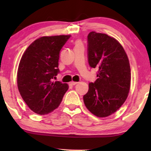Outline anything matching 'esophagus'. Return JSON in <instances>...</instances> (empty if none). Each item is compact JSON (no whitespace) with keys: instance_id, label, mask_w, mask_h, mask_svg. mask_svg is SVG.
<instances>
[{"instance_id":"obj_1","label":"esophagus","mask_w":151,"mask_h":151,"mask_svg":"<svg viewBox=\"0 0 151 151\" xmlns=\"http://www.w3.org/2000/svg\"><path fill=\"white\" fill-rule=\"evenodd\" d=\"M77 83L78 82H77V81H71L70 84H72V85H76V84H77Z\"/></svg>"}]
</instances>
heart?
Listing matches in <instances>:
<instances>
[{
    "mask_svg": "<svg viewBox=\"0 0 151 151\" xmlns=\"http://www.w3.org/2000/svg\"><path fill=\"white\" fill-rule=\"evenodd\" d=\"M79 44H81L80 42H77V45H79Z\"/></svg>",
    "mask_w": 151,
    "mask_h": 151,
    "instance_id": "b5f03b06",
    "label": "heart"
}]
</instances>
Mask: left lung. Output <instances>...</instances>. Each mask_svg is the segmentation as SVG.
<instances>
[{
	"instance_id": "1",
	"label": "left lung",
	"mask_w": 151,
	"mask_h": 151,
	"mask_svg": "<svg viewBox=\"0 0 151 151\" xmlns=\"http://www.w3.org/2000/svg\"><path fill=\"white\" fill-rule=\"evenodd\" d=\"M87 43L88 62L91 68L98 70V78L89 83L83 99L93 115L106 117L127 99L131 86L129 59L120 43L106 34L89 32Z\"/></svg>"
}]
</instances>
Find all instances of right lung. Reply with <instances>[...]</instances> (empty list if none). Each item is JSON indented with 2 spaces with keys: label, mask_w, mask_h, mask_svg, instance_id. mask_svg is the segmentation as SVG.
I'll use <instances>...</instances> for the list:
<instances>
[{
  "label": "right lung",
  "mask_w": 151,
  "mask_h": 151,
  "mask_svg": "<svg viewBox=\"0 0 151 151\" xmlns=\"http://www.w3.org/2000/svg\"><path fill=\"white\" fill-rule=\"evenodd\" d=\"M71 35L42 37L35 40L22 55L17 82L22 99L35 113L49 114L60 106L69 86L52 81L60 72L58 62L62 47Z\"/></svg>",
  "instance_id": "add662e5"
}]
</instances>
